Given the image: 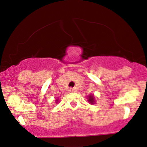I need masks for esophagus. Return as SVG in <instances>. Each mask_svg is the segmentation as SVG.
<instances>
[{
  "instance_id": "esophagus-1",
  "label": "esophagus",
  "mask_w": 147,
  "mask_h": 147,
  "mask_svg": "<svg viewBox=\"0 0 147 147\" xmlns=\"http://www.w3.org/2000/svg\"><path fill=\"white\" fill-rule=\"evenodd\" d=\"M76 88H70L69 89V91L72 92H76Z\"/></svg>"
}]
</instances>
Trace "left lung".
Segmentation results:
<instances>
[{
  "label": "left lung",
  "instance_id": "left-lung-1",
  "mask_svg": "<svg viewBox=\"0 0 147 147\" xmlns=\"http://www.w3.org/2000/svg\"><path fill=\"white\" fill-rule=\"evenodd\" d=\"M94 96L93 95H90L89 96V99H88V101L90 102V103L93 104V102H94Z\"/></svg>",
  "mask_w": 147,
  "mask_h": 147
}]
</instances>
